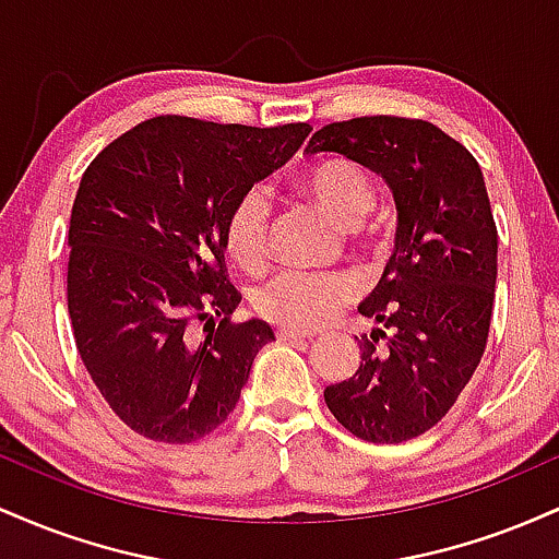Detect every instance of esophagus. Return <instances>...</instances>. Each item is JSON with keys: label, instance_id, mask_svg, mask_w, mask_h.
<instances>
[{"label": "esophagus", "instance_id": "esophagus-1", "mask_svg": "<svg viewBox=\"0 0 559 559\" xmlns=\"http://www.w3.org/2000/svg\"><path fill=\"white\" fill-rule=\"evenodd\" d=\"M275 336H278L281 342H307V338H310V333L294 331V329H278V333H275Z\"/></svg>", "mask_w": 559, "mask_h": 559}]
</instances>
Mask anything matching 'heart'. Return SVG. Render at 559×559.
I'll list each match as a JSON object with an SVG mask.
<instances>
[{
	"label": "heart",
	"instance_id": "heart-1",
	"mask_svg": "<svg viewBox=\"0 0 559 559\" xmlns=\"http://www.w3.org/2000/svg\"><path fill=\"white\" fill-rule=\"evenodd\" d=\"M301 186L338 226L355 228L376 204L368 170L346 157L318 159L301 173ZM271 204L260 186L247 189L230 204L223 223L228 258L243 271H258L267 258ZM355 297V281L342 273L284 271L254 292V310L286 329L316 331L331 323Z\"/></svg>",
	"mask_w": 559,
	"mask_h": 559
}]
</instances>
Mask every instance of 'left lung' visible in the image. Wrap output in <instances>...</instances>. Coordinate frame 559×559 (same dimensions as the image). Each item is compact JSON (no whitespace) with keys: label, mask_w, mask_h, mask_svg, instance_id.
<instances>
[{"label":"left lung","mask_w":559,"mask_h":559,"mask_svg":"<svg viewBox=\"0 0 559 559\" xmlns=\"http://www.w3.org/2000/svg\"><path fill=\"white\" fill-rule=\"evenodd\" d=\"M307 155L336 152L389 183L394 254L357 310L376 320L357 373L325 386L349 433L400 444L433 428L484 357L497 286V226L484 173L428 120L370 115L323 126ZM388 342L377 349V338Z\"/></svg>","instance_id":"1"}]
</instances>
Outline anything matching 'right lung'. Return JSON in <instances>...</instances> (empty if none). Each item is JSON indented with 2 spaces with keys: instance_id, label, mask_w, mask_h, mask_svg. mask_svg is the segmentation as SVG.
<instances>
[{
  "instance_id": "right-lung-1",
  "label": "right lung",
  "mask_w": 559,
  "mask_h": 559,
  "mask_svg": "<svg viewBox=\"0 0 559 559\" xmlns=\"http://www.w3.org/2000/svg\"><path fill=\"white\" fill-rule=\"evenodd\" d=\"M310 131L159 115L83 173L68 230V312L88 376L131 431L189 444L234 413L275 336L265 320H230L241 294L226 275L223 223ZM197 319L209 331L199 343Z\"/></svg>"
}]
</instances>
